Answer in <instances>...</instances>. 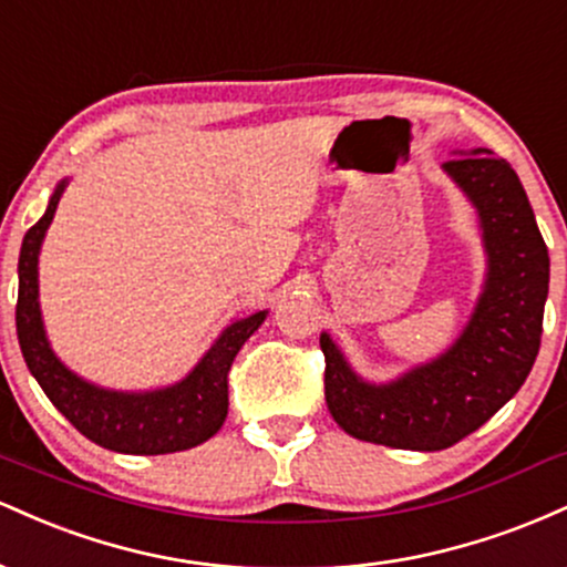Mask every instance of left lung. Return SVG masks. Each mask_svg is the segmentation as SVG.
<instances>
[{
    "label": "left lung",
    "instance_id": "obj_1",
    "mask_svg": "<svg viewBox=\"0 0 567 567\" xmlns=\"http://www.w3.org/2000/svg\"><path fill=\"white\" fill-rule=\"evenodd\" d=\"M445 171L480 210L491 258L485 292L464 336L440 360L389 386L357 379L336 343L320 338L330 415L351 437L375 445H455L517 394L542 347L549 250L517 173L487 148L447 159Z\"/></svg>",
    "mask_w": 567,
    "mask_h": 567
}]
</instances>
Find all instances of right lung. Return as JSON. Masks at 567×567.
I'll list each match as a JSON object with an SVG mask.
<instances>
[{
	"instance_id": "add662e5",
	"label": "right lung",
	"mask_w": 567,
	"mask_h": 567,
	"mask_svg": "<svg viewBox=\"0 0 567 567\" xmlns=\"http://www.w3.org/2000/svg\"><path fill=\"white\" fill-rule=\"evenodd\" d=\"M61 184L50 199L48 213L25 231L18 261L16 328L23 360L42 392L74 424L76 432L95 445L116 453L159 455L188 451L210 440L229 413V370L243 343L258 330L266 311L234 322L216 347L192 370V375L171 389L148 394H116L95 389L58 362L42 330L37 301V258L44 231L63 197Z\"/></svg>"
}]
</instances>
